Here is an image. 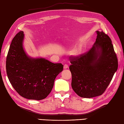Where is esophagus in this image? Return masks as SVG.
<instances>
[{"instance_id": "1", "label": "esophagus", "mask_w": 124, "mask_h": 124, "mask_svg": "<svg viewBox=\"0 0 124 124\" xmlns=\"http://www.w3.org/2000/svg\"><path fill=\"white\" fill-rule=\"evenodd\" d=\"M67 68H68V65L67 64H64V69H67Z\"/></svg>"}]
</instances>
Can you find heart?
Returning a JSON list of instances; mask_svg holds the SVG:
<instances>
[{
    "label": "heart",
    "instance_id": "1",
    "mask_svg": "<svg viewBox=\"0 0 124 124\" xmlns=\"http://www.w3.org/2000/svg\"><path fill=\"white\" fill-rule=\"evenodd\" d=\"M81 53V48L80 47H78L74 49H73L72 51L71 52L70 54L72 55L73 57H77L79 56Z\"/></svg>",
    "mask_w": 124,
    "mask_h": 124
}]
</instances>
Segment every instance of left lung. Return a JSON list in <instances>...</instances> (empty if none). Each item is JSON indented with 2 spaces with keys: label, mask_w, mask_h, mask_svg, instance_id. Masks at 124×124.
Instances as JSON below:
<instances>
[{
  "label": "left lung",
  "mask_w": 124,
  "mask_h": 124,
  "mask_svg": "<svg viewBox=\"0 0 124 124\" xmlns=\"http://www.w3.org/2000/svg\"><path fill=\"white\" fill-rule=\"evenodd\" d=\"M96 41L90 50L71 59V86L78 96L91 98L106 91L118 69L112 41L103 31H96Z\"/></svg>",
  "instance_id": "left-lung-1"
}]
</instances>
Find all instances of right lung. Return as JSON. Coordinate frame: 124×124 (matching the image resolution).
<instances>
[{
	"instance_id": "add662e5",
	"label": "right lung",
	"mask_w": 124,
	"mask_h": 124,
	"mask_svg": "<svg viewBox=\"0 0 124 124\" xmlns=\"http://www.w3.org/2000/svg\"><path fill=\"white\" fill-rule=\"evenodd\" d=\"M24 34L20 31L13 39L6 58L7 77L15 90L29 100L45 99L53 87L63 65L45 58L30 57L23 47Z\"/></svg>"
}]
</instances>
